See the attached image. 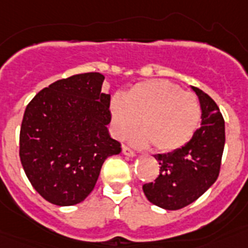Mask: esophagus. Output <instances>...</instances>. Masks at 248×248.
I'll return each instance as SVG.
<instances>
[{"mask_svg": "<svg viewBox=\"0 0 248 248\" xmlns=\"http://www.w3.org/2000/svg\"><path fill=\"white\" fill-rule=\"evenodd\" d=\"M123 154L126 155V156H135V151L131 150L129 146L123 145Z\"/></svg>", "mask_w": 248, "mask_h": 248, "instance_id": "34e87169", "label": "esophagus"}]
</instances>
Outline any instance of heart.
<instances>
[{
	"label": "heart",
	"mask_w": 248,
	"mask_h": 248,
	"mask_svg": "<svg viewBox=\"0 0 248 248\" xmlns=\"http://www.w3.org/2000/svg\"><path fill=\"white\" fill-rule=\"evenodd\" d=\"M109 109L115 137L124 138L141 119L143 129L131 135L130 141L138 146L154 144L161 153L177 150L189 143L202 119L199 98L164 79L133 85L125 97L111 98Z\"/></svg>",
	"instance_id": "heart-1"
}]
</instances>
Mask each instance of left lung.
I'll use <instances>...</instances> for the list:
<instances>
[{
	"label": "left lung",
	"mask_w": 248,
	"mask_h": 248,
	"mask_svg": "<svg viewBox=\"0 0 248 248\" xmlns=\"http://www.w3.org/2000/svg\"><path fill=\"white\" fill-rule=\"evenodd\" d=\"M202 108V123L183 148L157 154L160 171L143 191L151 203L166 210H179L198 200L220 174L225 148V120L210 95L192 87Z\"/></svg>",
	"instance_id": "8db88e82"
}]
</instances>
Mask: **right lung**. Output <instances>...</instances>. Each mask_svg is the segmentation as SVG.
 Masks as SVG:
<instances>
[{"label":"right lung","instance_id":"obj_1","mask_svg":"<svg viewBox=\"0 0 248 248\" xmlns=\"http://www.w3.org/2000/svg\"><path fill=\"white\" fill-rule=\"evenodd\" d=\"M95 72L59 79L28 103L19 131V159L28 180L48 202L72 206L97 184L105 159L122 151L111 139L110 94Z\"/></svg>","mask_w":248,"mask_h":248}]
</instances>
